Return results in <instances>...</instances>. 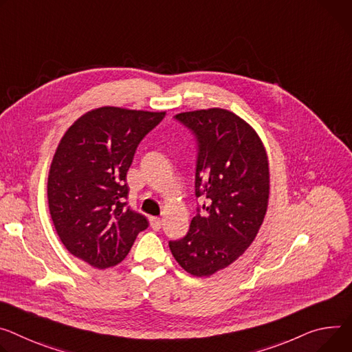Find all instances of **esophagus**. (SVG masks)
Masks as SVG:
<instances>
[{
	"mask_svg": "<svg viewBox=\"0 0 352 352\" xmlns=\"http://www.w3.org/2000/svg\"><path fill=\"white\" fill-rule=\"evenodd\" d=\"M150 226L153 230L158 232L160 229H162V219L160 217H150Z\"/></svg>",
	"mask_w": 352,
	"mask_h": 352,
	"instance_id": "1",
	"label": "esophagus"
}]
</instances>
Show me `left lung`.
I'll list each match as a JSON object with an SVG mask.
<instances>
[{
  "mask_svg": "<svg viewBox=\"0 0 352 352\" xmlns=\"http://www.w3.org/2000/svg\"><path fill=\"white\" fill-rule=\"evenodd\" d=\"M174 119L195 136V197L206 201L188 233L168 245L186 272L209 276L236 261L257 236L268 206V160L257 133L230 111L201 109Z\"/></svg>",
  "mask_w": 352,
  "mask_h": 352,
  "instance_id": "1",
  "label": "left lung"
}]
</instances>
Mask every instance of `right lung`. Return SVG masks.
<instances>
[{"label":"right lung","instance_id":"right-lung-1","mask_svg":"<svg viewBox=\"0 0 352 352\" xmlns=\"http://www.w3.org/2000/svg\"><path fill=\"white\" fill-rule=\"evenodd\" d=\"M166 112L104 107L82 115L63 136L47 179V199L65 247L105 270L131 251L148 220L127 206L126 174L140 142Z\"/></svg>","mask_w":352,"mask_h":352}]
</instances>
